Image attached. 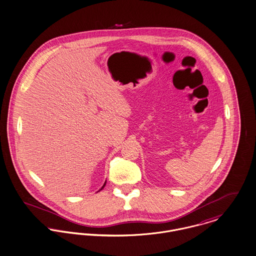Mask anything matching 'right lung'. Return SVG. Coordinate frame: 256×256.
Here are the masks:
<instances>
[{
    "label": "right lung",
    "mask_w": 256,
    "mask_h": 256,
    "mask_svg": "<svg viewBox=\"0 0 256 256\" xmlns=\"http://www.w3.org/2000/svg\"><path fill=\"white\" fill-rule=\"evenodd\" d=\"M105 185H106V181H105V183H104V184H103V186H102V187H101V189H100V190H102V189H103V188H104V187H105ZM100 190H99V191H100Z\"/></svg>",
    "instance_id": "right-lung-1"
}]
</instances>
